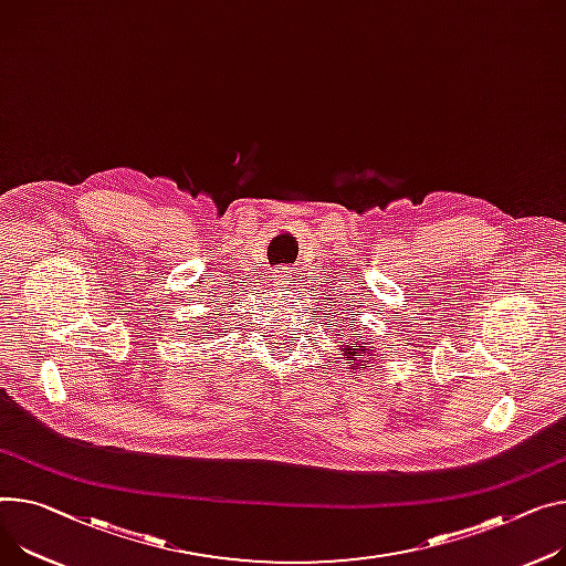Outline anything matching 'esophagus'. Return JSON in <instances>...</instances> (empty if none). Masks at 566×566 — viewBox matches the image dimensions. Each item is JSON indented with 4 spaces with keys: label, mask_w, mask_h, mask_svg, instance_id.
<instances>
[{
    "label": "esophagus",
    "mask_w": 566,
    "mask_h": 566,
    "mask_svg": "<svg viewBox=\"0 0 566 566\" xmlns=\"http://www.w3.org/2000/svg\"><path fill=\"white\" fill-rule=\"evenodd\" d=\"M287 279H290V276H287V272H279V274H276V279H274V281H276V283H279V285H285V283H290V281H287Z\"/></svg>",
    "instance_id": "esophagus-1"
}]
</instances>
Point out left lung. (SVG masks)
I'll return each mask as SVG.
<instances>
[{
  "instance_id": "8db88e82",
  "label": "left lung",
  "mask_w": 566,
  "mask_h": 566,
  "mask_svg": "<svg viewBox=\"0 0 566 566\" xmlns=\"http://www.w3.org/2000/svg\"><path fill=\"white\" fill-rule=\"evenodd\" d=\"M369 339H371V335L363 337L360 333H354V339L342 344V356H346V360L354 363V365H349V369H365L369 365L371 356H376V352H380V349H376V342H369Z\"/></svg>"
}]
</instances>
